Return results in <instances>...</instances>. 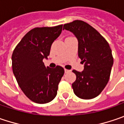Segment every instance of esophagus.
<instances>
[{
    "instance_id": "esophagus-1",
    "label": "esophagus",
    "mask_w": 124,
    "mask_h": 124,
    "mask_svg": "<svg viewBox=\"0 0 124 124\" xmlns=\"http://www.w3.org/2000/svg\"><path fill=\"white\" fill-rule=\"evenodd\" d=\"M70 71H71V70H68V69H64V72L66 73H69Z\"/></svg>"
}]
</instances>
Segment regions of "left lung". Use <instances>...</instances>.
I'll use <instances>...</instances> for the list:
<instances>
[{
    "label": "left lung",
    "instance_id": "1",
    "mask_svg": "<svg viewBox=\"0 0 124 124\" xmlns=\"http://www.w3.org/2000/svg\"><path fill=\"white\" fill-rule=\"evenodd\" d=\"M63 30L71 32L78 41V57L84 63V70H73L76 76L72 84L73 92L83 99L99 96L108 83L113 65L109 44L92 26L76 20L64 25Z\"/></svg>",
    "mask_w": 124,
    "mask_h": 124
}]
</instances>
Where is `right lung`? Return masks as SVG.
Masks as SVG:
<instances>
[{"label": "right lung", "mask_w": 124, "mask_h": 124, "mask_svg": "<svg viewBox=\"0 0 124 124\" xmlns=\"http://www.w3.org/2000/svg\"><path fill=\"white\" fill-rule=\"evenodd\" d=\"M62 30V25L33 28L22 38L12 53V70L19 87L37 103L44 104L54 99L64 73L62 67H46L43 62Z\"/></svg>", "instance_id": "1"}]
</instances>
